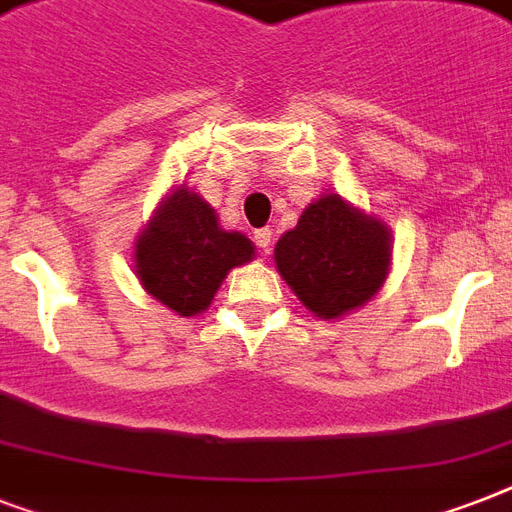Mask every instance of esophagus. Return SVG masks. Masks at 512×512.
Masks as SVG:
<instances>
[{
    "instance_id": "34e87169",
    "label": "esophagus",
    "mask_w": 512,
    "mask_h": 512,
    "mask_svg": "<svg viewBox=\"0 0 512 512\" xmlns=\"http://www.w3.org/2000/svg\"><path fill=\"white\" fill-rule=\"evenodd\" d=\"M255 244L260 249H263L265 255H268V252H271V244H273L271 228H257V231H255Z\"/></svg>"
}]
</instances>
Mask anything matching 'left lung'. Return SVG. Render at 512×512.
Here are the masks:
<instances>
[{
	"label": "left lung",
	"mask_w": 512,
	"mask_h": 512,
	"mask_svg": "<svg viewBox=\"0 0 512 512\" xmlns=\"http://www.w3.org/2000/svg\"><path fill=\"white\" fill-rule=\"evenodd\" d=\"M276 268L316 316L337 319L380 289L390 265V231L340 196L305 209L276 244Z\"/></svg>",
	"instance_id": "1"
}]
</instances>
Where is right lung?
Masks as SVG:
<instances>
[{"label":"right lung","instance_id":"obj_1","mask_svg":"<svg viewBox=\"0 0 512 512\" xmlns=\"http://www.w3.org/2000/svg\"><path fill=\"white\" fill-rule=\"evenodd\" d=\"M252 255L247 236L223 231L215 209L180 185L135 244V268L148 295L180 316H196L215 297L225 273Z\"/></svg>","mask_w":512,"mask_h":512}]
</instances>
